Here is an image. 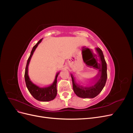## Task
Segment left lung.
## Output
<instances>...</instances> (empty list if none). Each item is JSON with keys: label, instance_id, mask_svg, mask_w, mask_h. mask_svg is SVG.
Wrapping results in <instances>:
<instances>
[{"label": "left lung", "instance_id": "obj_1", "mask_svg": "<svg viewBox=\"0 0 133 133\" xmlns=\"http://www.w3.org/2000/svg\"><path fill=\"white\" fill-rule=\"evenodd\" d=\"M96 53L99 58V64L101 67L99 68L98 73L95 77L91 79L92 83L95 82V84L90 87H83L77 84L75 78L71 74V77L73 82V88L75 94L80 98H93L97 96L103 90L105 85L107 79V66L105 60L104 59L102 50L99 48H95Z\"/></svg>", "mask_w": 133, "mask_h": 133}]
</instances>
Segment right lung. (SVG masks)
Wrapping results in <instances>:
<instances>
[{
  "instance_id": "1",
  "label": "right lung",
  "mask_w": 133,
  "mask_h": 133,
  "mask_svg": "<svg viewBox=\"0 0 133 133\" xmlns=\"http://www.w3.org/2000/svg\"><path fill=\"white\" fill-rule=\"evenodd\" d=\"M43 38L41 39L40 41L35 44L32 49L31 51L30 55L29 56V58L28 59V61L26 63V65L25 68V81L26 83V85L28 88V90L30 92V93L32 95L33 97L39 101L41 102H49L50 100H52L55 99L57 94V77L58 74H59V72L56 74L55 78L54 79V81L53 84H51L50 85L46 87H43L41 88L35 85L32 82L28 75V66L30 61V59L31 58L32 55H33L35 50L36 48H37L38 45L40 43H41L42 41Z\"/></svg>"
}]
</instances>
